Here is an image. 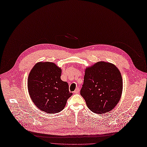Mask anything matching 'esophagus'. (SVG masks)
<instances>
[{
    "label": "esophagus",
    "instance_id": "esophagus-1",
    "mask_svg": "<svg viewBox=\"0 0 147 147\" xmlns=\"http://www.w3.org/2000/svg\"><path fill=\"white\" fill-rule=\"evenodd\" d=\"M79 91H80V89H79V88H78L76 89V90L74 91V94H78L79 92Z\"/></svg>",
    "mask_w": 147,
    "mask_h": 147
}]
</instances>
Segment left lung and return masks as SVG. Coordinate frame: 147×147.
<instances>
[{
    "label": "left lung",
    "instance_id": "8db88e82",
    "mask_svg": "<svg viewBox=\"0 0 147 147\" xmlns=\"http://www.w3.org/2000/svg\"><path fill=\"white\" fill-rule=\"evenodd\" d=\"M122 91L123 79L116 66L98 62L86 69L80 94L92 112H110L118 104Z\"/></svg>",
    "mask_w": 147,
    "mask_h": 147
}]
</instances>
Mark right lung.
Here are the masks:
<instances>
[{"instance_id": "obj_1", "label": "right lung", "mask_w": 147, "mask_h": 147, "mask_svg": "<svg viewBox=\"0 0 147 147\" xmlns=\"http://www.w3.org/2000/svg\"><path fill=\"white\" fill-rule=\"evenodd\" d=\"M61 69L52 62H39L30 71L28 87L35 106L47 113L53 114L64 108L72 95L68 83L61 79Z\"/></svg>"}]
</instances>
